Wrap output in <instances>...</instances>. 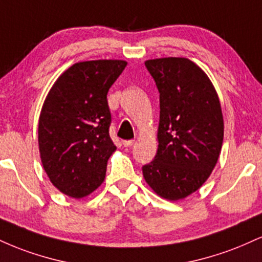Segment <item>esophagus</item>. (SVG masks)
Returning a JSON list of instances; mask_svg holds the SVG:
<instances>
[{
  "instance_id": "1",
  "label": "esophagus",
  "mask_w": 262,
  "mask_h": 262,
  "mask_svg": "<svg viewBox=\"0 0 262 262\" xmlns=\"http://www.w3.org/2000/svg\"><path fill=\"white\" fill-rule=\"evenodd\" d=\"M134 144V140H124L123 141V145L127 146V148H129V146H132Z\"/></svg>"
}]
</instances>
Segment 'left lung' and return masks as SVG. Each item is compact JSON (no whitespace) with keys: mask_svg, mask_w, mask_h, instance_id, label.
<instances>
[{"mask_svg":"<svg viewBox=\"0 0 262 262\" xmlns=\"http://www.w3.org/2000/svg\"><path fill=\"white\" fill-rule=\"evenodd\" d=\"M160 93L159 148L143 166L159 196L182 200L207 181L223 144L224 123L214 87L201 68L186 58L146 60Z\"/></svg>","mask_w":262,"mask_h":262,"instance_id":"8db88e82","label":"left lung"}]
</instances>
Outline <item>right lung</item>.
Listing matches in <instances>:
<instances>
[{"mask_svg": "<svg viewBox=\"0 0 262 262\" xmlns=\"http://www.w3.org/2000/svg\"><path fill=\"white\" fill-rule=\"evenodd\" d=\"M125 66L123 60L77 62L45 98L38 125L41 164L66 196L82 198L103 182L107 161L117 149L110 137L107 93Z\"/></svg>", "mask_w": 262, "mask_h": 262, "instance_id": "add662e5", "label": "right lung"}]
</instances>
